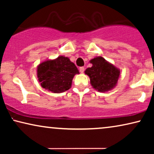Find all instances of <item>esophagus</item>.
I'll return each mask as SVG.
<instances>
[{
    "label": "esophagus",
    "instance_id": "1",
    "mask_svg": "<svg viewBox=\"0 0 154 154\" xmlns=\"http://www.w3.org/2000/svg\"><path fill=\"white\" fill-rule=\"evenodd\" d=\"M79 71H80V72H81V73H83L84 72V71H85V68H84L83 66L80 67V68H79Z\"/></svg>",
    "mask_w": 154,
    "mask_h": 154
}]
</instances>
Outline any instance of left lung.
Segmentation results:
<instances>
[{
	"label": "left lung",
	"mask_w": 154,
	"mask_h": 154,
	"mask_svg": "<svg viewBox=\"0 0 154 154\" xmlns=\"http://www.w3.org/2000/svg\"><path fill=\"white\" fill-rule=\"evenodd\" d=\"M90 62L92 66L86 69L85 73L89 76L94 89L105 92L116 87L121 73L119 69L101 56L92 59Z\"/></svg>",
	"instance_id": "obj_1"
}]
</instances>
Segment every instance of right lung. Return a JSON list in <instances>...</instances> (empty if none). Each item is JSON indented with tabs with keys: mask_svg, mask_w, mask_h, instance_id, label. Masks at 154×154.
<instances>
[{
	"mask_svg": "<svg viewBox=\"0 0 154 154\" xmlns=\"http://www.w3.org/2000/svg\"><path fill=\"white\" fill-rule=\"evenodd\" d=\"M75 65L66 57L48 60L37 66V77L42 88L53 93H61L71 87L73 77L79 74Z\"/></svg>",
	"mask_w": 154,
	"mask_h": 154,
	"instance_id": "1",
	"label": "right lung"
}]
</instances>
